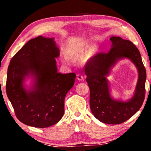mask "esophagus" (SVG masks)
<instances>
[{
  "instance_id": "34e87169",
  "label": "esophagus",
  "mask_w": 151,
  "mask_h": 151,
  "mask_svg": "<svg viewBox=\"0 0 151 151\" xmlns=\"http://www.w3.org/2000/svg\"><path fill=\"white\" fill-rule=\"evenodd\" d=\"M76 78H77L78 81H83V80H84L83 76L81 74H78V75H76Z\"/></svg>"
}]
</instances>
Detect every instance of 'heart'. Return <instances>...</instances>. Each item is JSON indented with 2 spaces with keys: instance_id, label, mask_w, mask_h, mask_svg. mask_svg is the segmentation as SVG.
<instances>
[{
  "instance_id": "heart-1",
  "label": "heart",
  "mask_w": 151,
  "mask_h": 151,
  "mask_svg": "<svg viewBox=\"0 0 151 151\" xmlns=\"http://www.w3.org/2000/svg\"><path fill=\"white\" fill-rule=\"evenodd\" d=\"M92 45L86 42H81L69 45L66 48L68 56L72 58H80L92 49Z\"/></svg>"
}]
</instances>
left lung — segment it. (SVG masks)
<instances>
[{
    "mask_svg": "<svg viewBox=\"0 0 151 151\" xmlns=\"http://www.w3.org/2000/svg\"><path fill=\"white\" fill-rule=\"evenodd\" d=\"M112 45L107 53L99 52L86 66V80L90 88V107L95 118L103 123L121 124L139 111L145 96L146 70L138 48L129 40L110 38ZM129 59L136 66L138 80L134 95L127 100L115 99L111 94L107 76L118 61Z\"/></svg>",
    "mask_w": 151,
    "mask_h": 151,
    "instance_id": "obj_1",
    "label": "left lung"
}]
</instances>
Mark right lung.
<instances>
[{
    "instance_id": "right-lung-1",
    "label": "right lung",
    "mask_w": 151,
    "mask_h": 151,
    "mask_svg": "<svg viewBox=\"0 0 151 151\" xmlns=\"http://www.w3.org/2000/svg\"><path fill=\"white\" fill-rule=\"evenodd\" d=\"M59 55L55 38L39 36L28 41L10 62L7 96L18 119L28 126L48 127L63 116L65 98L76 75L58 72L56 58Z\"/></svg>"
}]
</instances>
